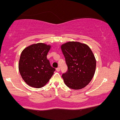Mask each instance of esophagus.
I'll list each match as a JSON object with an SVG mask.
<instances>
[{
    "instance_id": "obj_1",
    "label": "esophagus",
    "mask_w": 120,
    "mask_h": 120,
    "mask_svg": "<svg viewBox=\"0 0 120 120\" xmlns=\"http://www.w3.org/2000/svg\"><path fill=\"white\" fill-rule=\"evenodd\" d=\"M60 71V68H59V67H58V68H56V71Z\"/></svg>"
}]
</instances>
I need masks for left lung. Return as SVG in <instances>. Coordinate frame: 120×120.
Here are the masks:
<instances>
[{
  "label": "left lung",
  "instance_id": "8db88e82",
  "mask_svg": "<svg viewBox=\"0 0 120 120\" xmlns=\"http://www.w3.org/2000/svg\"><path fill=\"white\" fill-rule=\"evenodd\" d=\"M61 49L68 66L62 75L64 83L70 89L79 90L93 79L96 69V59L90 48L78 42H68Z\"/></svg>",
  "mask_w": 120,
  "mask_h": 120
}]
</instances>
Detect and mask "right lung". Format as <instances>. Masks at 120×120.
Listing matches in <instances>:
<instances>
[{
    "mask_svg": "<svg viewBox=\"0 0 120 120\" xmlns=\"http://www.w3.org/2000/svg\"><path fill=\"white\" fill-rule=\"evenodd\" d=\"M50 48V45L38 43L27 47L21 52L19 69L22 79L29 86L42 87L55 71L47 59Z\"/></svg>",
    "mask_w": 120,
    "mask_h": 120,
    "instance_id": "add662e5",
    "label": "right lung"
}]
</instances>
